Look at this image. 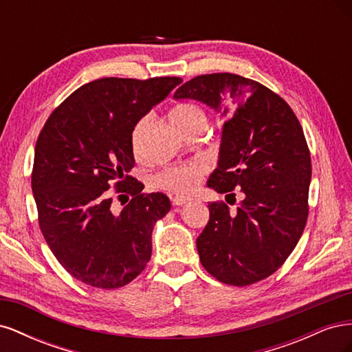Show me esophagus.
<instances>
[{"mask_svg":"<svg viewBox=\"0 0 352 352\" xmlns=\"http://www.w3.org/2000/svg\"><path fill=\"white\" fill-rule=\"evenodd\" d=\"M189 201H190V198H188V197H182V195H176V197H173V198H172L173 206H176V207L185 206V204H188Z\"/></svg>","mask_w":352,"mask_h":352,"instance_id":"obj_1","label":"esophagus"}]
</instances>
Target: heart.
Here are the masks:
<instances>
[{
  "mask_svg": "<svg viewBox=\"0 0 352 352\" xmlns=\"http://www.w3.org/2000/svg\"><path fill=\"white\" fill-rule=\"evenodd\" d=\"M170 120H172L176 129L184 135H189L197 129H206L207 127L206 111L194 102H184L176 105L172 113H170ZM148 124H150V116H144L133 127L131 142L135 154L140 153L142 136ZM206 166L199 162L166 167L160 170L154 176V184L157 188L170 190V192L188 194L197 188L201 177L206 175Z\"/></svg>",
  "mask_w": 352,
  "mask_h": 352,
  "instance_id": "obj_1",
  "label": "heart"
}]
</instances>
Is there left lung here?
<instances>
[{
  "label": "left lung",
  "instance_id": "8db88e82",
  "mask_svg": "<svg viewBox=\"0 0 352 352\" xmlns=\"http://www.w3.org/2000/svg\"><path fill=\"white\" fill-rule=\"evenodd\" d=\"M173 98L201 101L228 119L207 186L243 194L236 211L208 204L210 220L197 238L201 264L226 285L269 278L296 247L308 217L311 160L300 122L278 94L239 74H201Z\"/></svg>",
  "mask_w": 352,
  "mask_h": 352
}]
</instances>
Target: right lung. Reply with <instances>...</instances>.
I'll return each instance as SVG.
<instances>
[{
	"instance_id": "obj_1",
	"label": "right lung",
	"mask_w": 352,
	"mask_h": 352,
	"mask_svg": "<svg viewBox=\"0 0 352 352\" xmlns=\"http://www.w3.org/2000/svg\"><path fill=\"white\" fill-rule=\"evenodd\" d=\"M180 78H102L78 88L51 113L35 146L32 192L42 235L74 279L101 289L132 282L151 258L155 221L170 210L160 192L127 176L135 124ZM133 195L114 215L107 190Z\"/></svg>"
}]
</instances>
